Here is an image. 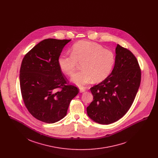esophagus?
<instances>
[{"label":"esophagus","mask_w":158,"mask_h":158,"mask_svg":"<svg viewBox=\"0 0 158 158\" xmlns=\"http://www.w3.org/2000/svg\"><path fill=\"white\" fill-rule=\"evenodd\" d=\"M85 90H86V89H85V88H80V92L82 93V92H85Z\"/></svg>","instance_id":"1"}]
</instances>
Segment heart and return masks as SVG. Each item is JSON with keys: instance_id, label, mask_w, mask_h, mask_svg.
<instances>
[{"instance_id": "obj_1", "label": "heart", "mask_w": 158, "mask_h": 158, "mask_svg": "<svg viewBox=\"0 0 158 158\" xmlns=\"http://www.w3.org/2000/svg\"><path fill=\"white\" fill-rule=\"evenodd\" d=\"M115 61V56L111 51L94 43L80 41L73 46L71 55L60 56L58 65L68 75H72L81 65L82 70L74 75L71 80L83 87L93 80L100 82L106 79L113 70Z\"/></svg>"}]
</instances>
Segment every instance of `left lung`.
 I'll use <instances>...</instances> for the list:
<instances>
[{"instance_id": "1", "label": "left lung", "mask_w": 158, "mask_h": 158, "mask_svg": "<svg viewBox=\"0 0 158 158\" xmlns=\"http://www.w3.org/2000/svg\"><path fill=\"white\" fill-rule=\"evenodd\" d=\"M111 74L90 88L93 101L87 107L94 122L108 125L121 118L131 106L141 80V70L133 53L117 44Z\"/></svg>"}]
</instances>
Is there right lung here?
I'll list each match as a JSON object with an SVG mask.
<instances>
[{"instance_id": "obj_1", "label": "right lung", "mask_w": 158, "mask_h": 158, "mask_svg": "<svg viewBox=\"0 0 158 158\" xmlns=\"http://www.w3.org/2000/svg\"><path fill=\"white\" fill-rule=\"evenodd\" d=\"M70 40L46 39L23 57L20 87L24 104L35 118L53 123L64 118L79 89L62 74L58 58Z\"/></svg>"}]
</instances>
